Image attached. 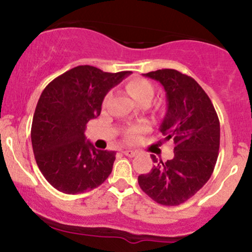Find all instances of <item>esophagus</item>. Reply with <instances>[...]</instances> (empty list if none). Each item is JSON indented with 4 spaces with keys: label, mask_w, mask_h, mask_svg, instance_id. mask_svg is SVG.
I'll return each instance as SVG.
<instances>
[{
    "label": "esophagus",
    "mask_w": 252,
    "mask_h": 252,
    "mask_svg": "<svg viewBox=\"0 0 252 252\" xmlns=\"http://www.w3.org/2000/svg\"><path fill=\"white\" fill-rule=\"evenodd\" d=\"M123 154L128 156V158H134V156H136V154H137V152H135V150H131V149H126L123 150Z\"/></svg>",
    "instance_id": "34e87169"
}]
</instances>
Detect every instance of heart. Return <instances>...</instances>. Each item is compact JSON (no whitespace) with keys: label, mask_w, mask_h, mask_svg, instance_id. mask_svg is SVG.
I'll return each instance as SVG.
<instances>
[{"label":"heart","mask_w":252,"mask_h":252,"mask_svg":"<svg viewBox=\"0 0 252 252\" xmlns=\"http://www.w3.org/2000/svg\"><path fill=\"white\" fill-rule=\"evenodd\" d=\"M126 90L134 99L137 102H144V100H150L154 96V85L149 80L144 78H132L126 84ZM148 130V126L146 124H138V126H132L126 131V138L129 141L140 140L141 136Z\"/></svg>","instance_id":"obj_1"}]
</instances>
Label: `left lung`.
Returning <instances> with one entry per match:
<instances>
[{
	"instance_id": "left-lung-1",
	"label": "left lung",
	"mask_w": 252,
	"mask_h": 252,
	"mask_svg": "<svg viewBox=\"0 0 252 252\" xmlns=\"http://www.w3.org/2000/svg\"><path fill=\"white\" fill-rule=\"evenodd\" d=\"M143 76L162 84L167 96V114L160 131L164 141L174 142V158L158 160L148 174L138 175L141 189L164 206L189 200L209 181L215 169L220 144V126L215 106L192 77L172 68Z\"/></svg>"
}]
</instances>
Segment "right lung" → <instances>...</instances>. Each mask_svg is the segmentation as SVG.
Wrapping results in <instances>:
<instances>
[{
    "mask_svg": "<svg viewBox=\"0 0 252 252\" xmlns=\"http://www.w3.org/2000/svg\"><path fill=\"white\" fill-rule=\"evenodd\" d=\"M129 74L77 66L42 91L32 122V146L40 172L54 189L78 194L100 186L111 174L116 153L96 149L84 131L100 115L109 90Z\"/></svg>",
    "mask_w": 252,
    "mask_h": 252,
    "instance_id": "obj_1",
    "label": "right lung"
}]
</instances>
